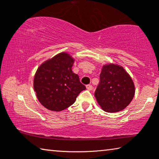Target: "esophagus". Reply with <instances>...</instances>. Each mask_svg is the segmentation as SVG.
<instances>
[{
	"mask_svg": "<svg viewBox=\"0 0 159 159\" xmlns=\"http://www.w3.org/2000/svg\"><path fill=\"white\" fill-rule=\"evenodd\" d=\"M86 88H87L88 90H92L93 89V85H91V84H88V85H86Z\"/></svg>",
	"mask_w": 159,
	"mask_h": 159,
	"instance_id": "1",
	"label": "esophagus"
}]
</instances>
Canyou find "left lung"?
I'll return each mask as SVG.
<instances>
[{"label":"left lung","mask_w":159,"mask_h":159,"mask_svg":"<svg viewBox=\"0 0 159 159\" xmlns=\"http://www.w3.org/2000/svg\"><path fill=\"white\" fill-rule=\"evenodd\" d=\"M134 95L133 80L122 66L111 64L102 67L95 96L104 111H121L130 103Z\"/></svg>","instance_id":"1"}]
</instances>
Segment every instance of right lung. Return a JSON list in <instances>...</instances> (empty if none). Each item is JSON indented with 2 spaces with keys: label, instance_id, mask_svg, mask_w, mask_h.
Returning <instances> with one entry per match:
<instances>
[{
  "label": "right lung",
  "instance_id": "1",
  "mask_svg": "<svg viewBox=\"0 0 159 159\" xmlns=\"http://www.w3.org/2000/svg\"><path fill=\"white\" fill-rule=\"evenodd\" d=\"M74 60L69 54L61 52L42 64L34 76V87L43 106L51 111L68 108L77 96L86 89L79 77L72 71Z\"/></svg>",
  "mask_w": 159,
  "mask_h": 159
}]
</instances>
